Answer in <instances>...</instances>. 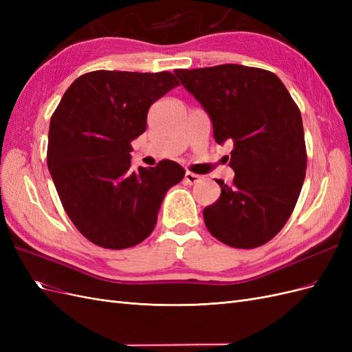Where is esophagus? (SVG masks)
<instances>
[{
	"label": "esophagus",
	"mask_w": 352,
	"mask_h": 352,
	"mask_svg": "<svg viewBox=\"0 0 352 352\" xmlns=\"http://www.w3.org/2000/svg\"><path fill=\"white\" fill-rule=\"evenodd\" d=\"M199 179H201V176H199V175H195V173H192V172H186V173H185V180H186L188 184H190V185L197 184Z\"/></svg>",
	"instance_id": "esophagus-1"
}]
</instances>
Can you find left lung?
Wrapping results in <instances>:
<instances>
[{"label":"left lung","mask_w":352,"mask_h":352,"mask_svg":"<svg viewBox=\"0 0 352 352\" xmlns=\"http://www.w3.org/2000/svg\"><path fill=\"white\" fill-rule=\"evenodd\" d=\"M175 74L210 116L217 144H233V184L202 211L206 226L233 248L269 242L291 217L305 179L300 109L274 73L241 65Z\"/></svg>","instance_id":"1"}]
</instances>
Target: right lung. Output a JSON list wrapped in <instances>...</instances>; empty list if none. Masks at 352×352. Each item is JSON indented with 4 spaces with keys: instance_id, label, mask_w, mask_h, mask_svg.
Instances as JSON below:
<instances>
[{
    "instance_id": "obj_1",
    "label": "right lung",
    "mask_w": 352,
    "mask_h": 352,
    "mask_svg": "<svg viewBox=\"0 0 352 352\" xmlns=\"http://www.w3.org/2000/svg\"><path fill=\"white\" fill-rule=\"evenodd\" d=\"M177 85L170 72H91L51 117V177L73 225L98 247L131 248L150 236L167 190L185 176L172 160L131 168V142L145 132L148 110Z\"/></svg>"
}]
</instances>
